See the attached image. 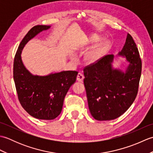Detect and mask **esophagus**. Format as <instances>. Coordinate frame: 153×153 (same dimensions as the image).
<instances>
[{
    "instance_id": "obj_1",
    "label": "esophagus",
    "mask_w": 153,
    "mask_h": 153,
    "mask_svg": "<svg viewBox=\"0 0 153 153\" xmlns=\"http://www.w3.org/2000/svg\"><path fill=\"white\" fill-rule=\"evenodd\" d=\"M83 78H84L83 75L82 73L79 72L78 74H77V80L78 81V82H83Z\"/></svg>"
}]
</instances>
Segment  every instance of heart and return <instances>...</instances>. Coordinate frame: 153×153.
Instances as JSON below:
<instances>
[{"label":"heart","mask_w":153,"mask_h":153,"mask_svg":"<svg viewBox=\"0 0 153 153\" xmlns=\"http://www.w3.org/2000/svg\"><path fill=\"white\" fill-rule=\"evenodd\" d=\"M99 39V38L96 36H93L90 38V41L94 42L97 41ZM105 47V44H100L98 46L96 47L95 48L91 51L87 55V59L90 62H93L96 60L98 58L100 55L101 54L104 48ZM73 60H75V58H72Z\"/></svg>","instance_id":"1"}]
</instances>
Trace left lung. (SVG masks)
<instances>
[{"label":"left lung","mask_w":153,"mask_h":153,"mask_svg":"<svg viewBox=\"0 0 153 153\" xmlns=\"http://www.w3.org/2000/svg\"><path fill=\"white\" fill-rule=\"evenodd\" d=\"M118 55L129 62L125 72L112 68L113 54L105 55L83 69L91 114L99 121L118 118L137 95L142 63L137 45L129 34Z\"/></svg>","instance_id":"obj_1"}]
</instances>
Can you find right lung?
<instances>
[{
  "label": "right lung",
  "instance_id": "add662e5",
  "mask_svg": "<svg viewBox=\"0 0 153 153\" xmlns=\"http://www.w3.org/2000/svg\"><path fill=\"white\" fill-rule=\"evenodd\" d=\"M50 25H38L25 35L16 52L13 76L18 97L22 106L29 114L39 120H53L62 109L64 97L76 80L77 71H63L39 76L32 75L23 64L21 53L27 42Z\"/></svg>",
  "mask_w": 153,
  "mask_h": 153
}]
</instances>
